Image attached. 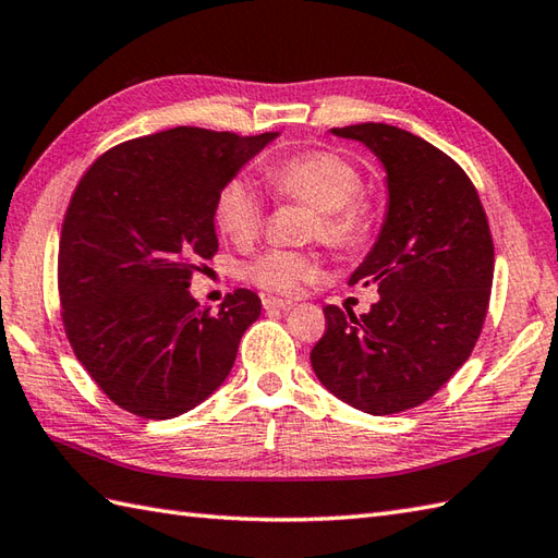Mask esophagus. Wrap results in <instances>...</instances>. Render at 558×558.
<instances>
[{
	"mask_svg": "<svg viewBox=\"0 0 558 558\" xmlns=\"http://www.w3.org/2000/svg\"><path fill=\"white\" fill-rule=\"evenodd\" d=\"M294 302L290 300H280V298H264V310L268 312H290Z\"/></svg>",
	"mask_w": 558,
	"mask_h": 558,
	"instance_id": "esophagus-1",
	"label": "esophagus"
}]
</instances>
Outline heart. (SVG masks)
I'll list each match as a JSON object with an SVG mask.
<instances>
[{
  "label": "heart",
  "instance_id": "heart-1",
  "mask_svg": "<svg viewBox=\"0 0 558 558\" xmlns=\"http://www.w3.org/2000/svg\"><path fill=\"white\" fill-rule=\"evenodd\" d=\"M266 177L276 194L314 206V236L336 248H357L369 240L376 225V204L362 192V174L352 160L333 150H304L268 165ZM266 220V204L256 184L246 177H232L216 196V225L234 244L246 246L258 240ZM252 286L300 294L322 276V260L306 252L268 248L244 268Z\"/></svg>",
  "mask_w": 558,
  "mask_h": 558
}]
</instances>
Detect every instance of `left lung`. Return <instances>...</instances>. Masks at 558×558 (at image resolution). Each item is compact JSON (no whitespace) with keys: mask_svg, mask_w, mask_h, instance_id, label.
I'll return each instance as SVG.
<instances>
[{"mask_svg":"<svg viewBox=\"0 0 558 558\" xmlns=\"http://www.w3.org/2000/svg\"><path fill=\"white\" fill-rule=\"evenodd\" d=\"M360 141L386 170L388 208L350 286L378 290L369 314L328 304L312 366L330 393L369 414L422 405L482 333L494 242L475 184L429 141L390 124L330 129Z\"/></svg>","mask_w":558,"mask_h":558,"instance_id":"8db88e82","label":"left lung"}]
</instances>
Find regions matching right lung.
Instances as JSON below:
<instances>
[{
  "mask_svg": "<svg viewBox=\"0 0 558 558\" xmlns=\"http://www.w3.org/2000/svg\"><path fill=\"white\" fill-rule=\"evenodd\" d=\"M272 138L177 126L110 148L81 177L59 240L62 322L126 412L170 420L228 378L260 300L240 288L210 312L189 286L218 252L220 186Z\"/></svg>",
  "mask_w": 558,
  "mask_h": 558,
  "instance_id": "1",
  "label": "right lung"
}]
</instances>
